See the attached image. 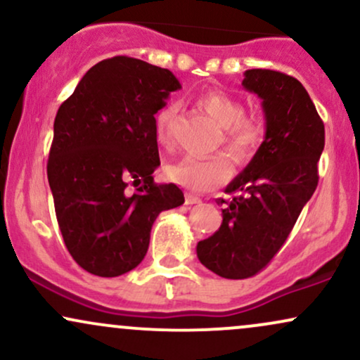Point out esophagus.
<instances>
[{"label":"esophagus","mask_w":360,"mask_h":360,"mask_svg":"<svg viewBox=\"0 0 360 360\" xmlns=\"http://www.w3.org/2000/svg\"><path fill=\"white\" fill-rule=\"evenodd\" d=\"M184 203L186 205H200L201 203V198H198V196H194V194L188 193L184 196Z\"/></svg>","instance_id":"esophagus-1"}]
</instances>
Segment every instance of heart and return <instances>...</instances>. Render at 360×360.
<instances>
[{
	"label": "heart",
	"mask_w": 360,
	"mask_h": 360,
	"mask_svg": "<svg viewBox=\"0 0 360 360\" xmlns=\"http://www.w3.org/2000/svg\"><path fill=\"white\" fill-rule=\"evenodd\" d=\"M194 103L201 111L221 128V146L235 160H247L262 142L264 128L255 117L245 115L243 103L220 89H208L198 94ZM174 106L167 105L157 111L154 134L157 142L167 146L171 142V125L174 120ZM167 179L193 191H208L229 181L232 166L223 155L194 157L184 155L176 162L167 164Z\"/></svg>",
	"instance_id": "obj_1"
}]
</instances>
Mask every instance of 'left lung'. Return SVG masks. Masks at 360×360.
<instances>
[{
  "label": "left lung",
  "mask_w": 360,
  "mask_h": 360,
  "mask_svg": "<svg viewBox=\"0 0 360 360\" xmlns=\"http://www.w3.org/2000/svg\"><path fill=\"white\" fill-rule=\"evenodd\" d=\"M242 86L262 100L266 137L243 171L226 186L238 193L225 205L212 237L198 242V259L226 279L260 272L278 254L318 186L325 127L308 91L295 77L249 69Z\"/></svg>",
  "instance_id": "left-lung-1"
}]
</instances>
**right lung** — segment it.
<instances>
[{
    "instance_id": "right-lung-1",
    "label": "right lung",
    "mask_w": 360,
    "mask_h": 360,
    "mask_svg": "<svg viewBox=\"0 0 360 360\" xmlns=\"http://www.w3.org/2000/svg\"><path fill=\"white\" fill-rule=\"evenodd\" d=\"M177 89L169 69L118 56L93 65L57 111L49 186L65 247L91 274L135 269L159 213L184 203L176 184L152 177L160 166L154 115Z\"/></svg>"
}]
</instances>
